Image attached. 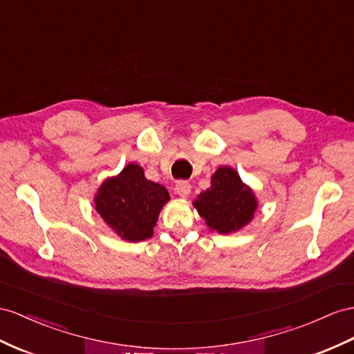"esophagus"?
I'll return each mask as SVG.
<instances>
[{"label":"esophagus","mask_w":354,"mask_h":354,"mask_svg":"<svg viewBox=\"0 0 354 354\" xmlns=\"http://www.w3.org/2000/svg\"><path fill=\"white\" fill-rule=\"evenodd\" d=\"M175 193L179 197H188L189 193H192V185H189L187 180H178L176 185H175Z\"/></svg>","instance_id":"obj_1"}]
</instances>
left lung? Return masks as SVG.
<instances>
[{"mask_svg":"<svg viewBox=\"0 0 354 354\" xmlns=\"http://www.w3.org/2000/svg\"><path fill=\"white\" fill-rule=\"evenodd\" d=\"M193 206L209 230L230 234L254 218L259 202L236 170L221 166L211 178V187L197 196Z\"/></svg>","mask_w":354,"mask_h":354,"instance_id":"obj_1","label":"left lung"}]
</instances>
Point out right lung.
<instances>
[{
  "mask_svg": "<svg viewBox=\"0 0 354 354\" xmlns=\"http://www.w3.org/2000/svg\"><path fill=\"white\" fill-rule=\"evenodd\" d=\"M169 201L167 189L145 178L143 169L136 162L104 179L94 196L95 211L127 242L152 238L158 215Z\"/></svg>",
  "mask_w": 354,
  "mask_h": 354,
  "instance_id": "obj_1",
  "label": "right lung"
}]
</instances>
